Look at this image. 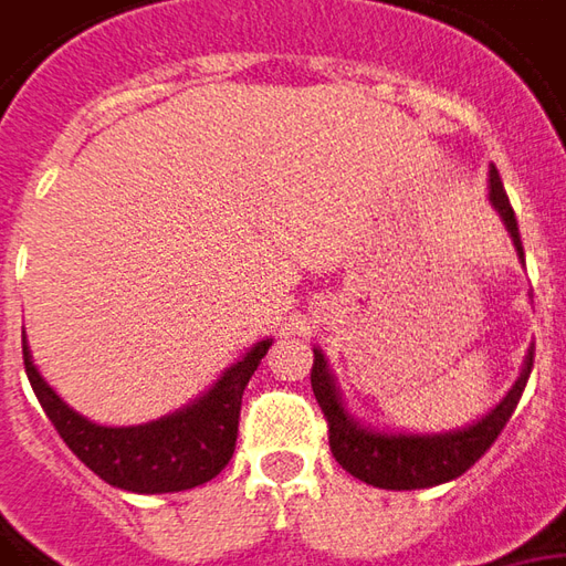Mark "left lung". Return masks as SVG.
Wrapping results in <instances>:
<instances>
[{
    "label": "left lung",
    "instance_id": "1",
    "mask_svg": "<svg viewBox=\"0 0 566 566\" xmlns=\"http://www.w3.org/2000/svg\"><path fill=\"white\" fill-rule=\"evenodd\" d=\"M490 202L512 233L517 255L524 259L517 218H514L512 202L505 197L496 169H490ZM530 369H533V348L524 360L521 379L514 381L512 391L502 397L481 422L459 428V431H443V434H385V431H373L354 422L335 388L326 357L317 348H314V366H311V388L329 422V450L342 469L354 474L357 481L381 486V490H424V486L447 484L459 474H465L493 447V440L502 434V428L512 419L514 407L527 388Z\"/></svg>",
    "mask_w": 566,
    "mask_h": 566
}]
</instances>
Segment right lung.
Returning <instances> with one entry per match:
<instances>
[{"label":"right lung","mask_w":566,"mask_h":566,"mask_svg":"<svg viewBox=\"0 0 566 566\" xmlns=\"http://www.w3.org/2000/svg\"><path fill=\"white\" fill-rule=\"evenodd\" d=\"M271 348V338L259 342L221 373V379L185 409H175L157 422L107 428L88 422L39 376L30 348L23 342V369L36 391L45 416L73 453L80 455L101 481L128 493H178L206 481L231 462L240 428V403L252 373Z\"/></svg>","instance_id":"1"}]
</instances>
